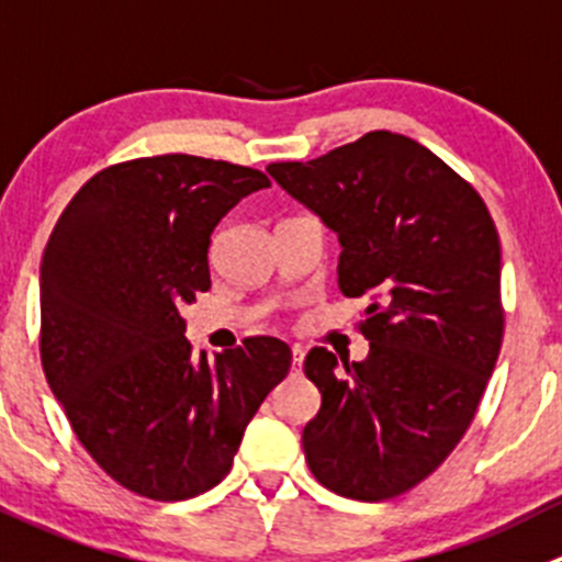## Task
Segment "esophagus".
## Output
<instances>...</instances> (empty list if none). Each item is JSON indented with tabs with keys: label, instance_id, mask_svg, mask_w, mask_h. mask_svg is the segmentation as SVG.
<instances>
[{
	"label": "esophagus",
	"instance_id": "obj_1",
	"mask_svg": "<svg viewBox=\"0 0 562 562\" xmlns=\"http://www.w3.org/2000/svg\"><path fill=\"white\" fill-rule=\"evenodd\" d=\"M293 351V370H299L302 368V359H304V348L302 346H293L291 348Z\"/></svg>",
	"mask_w": 562,
	"mask_h": 562
}]
</instances>
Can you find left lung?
Masks as SVG:
<instances>
[{
    "label": "left lung",
    "instance_id": "obj_1",
    "mask_svg": "<svg viewBox=\"0 0 562 562\" xmlns=\"http://www.w3.org/2000/svg\"><path fill=\"white\" fill-rule=\"evenodd\" d=\"M269 176L337 236L342 296H364L362 362L313 348L321 408L302 434L321 486L379 503L426 481L461 442L503 342L499 236L481 194L392 131Z\"/></svg>",
    "mask_w": 562,
    "mask_h": 562
}]
</instances>
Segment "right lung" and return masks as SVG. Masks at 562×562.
I'll use <instances>...</instances> for the list:
<instances>
[{
	"instance_id": "right-lung-1",
	"label": "right lung",
	"mask_w": 562,
	"mask_h": 562,
	"mask_svg": "<svg viewBox=\"0 0 562 562\" xmlns=\"http://www.w3.org/2000/svg\"><path fill=\"white\" fill-rule=\"evenodd\" d=\"M252 167L187 154L114 165L76 192L41 263V359L109 477L178 503L231 472L249 419L291 370L277 337L192 353L181 307L209 291L211 233L269 189Z\"/></svg>"
}]
</instances>
